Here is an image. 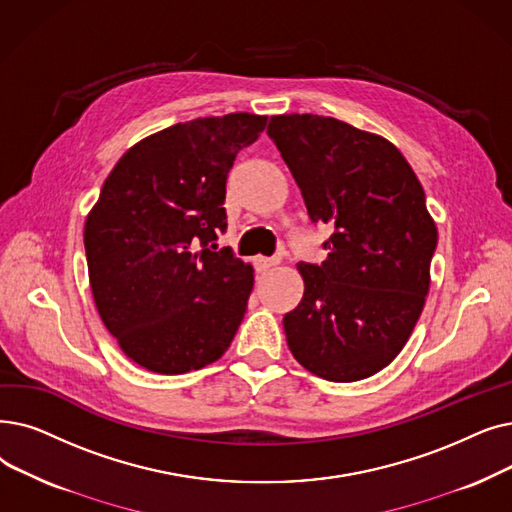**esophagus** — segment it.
Returning a JSON list of instances; mask_svg holds the SVG:
<instances>
[{
  "instance_id": "1",
  "label": "esophagus",
  "mask_w": 512,
  "mask_h": 512,
  "mask_svg": "<svg viewBox=\"0 0 512 512\" xmlns=\"http://www.w3.org/2000/svg\"><path fill=\"white\" fill-rule=\"evenodd\" d=\"M253 265H255V270L259 272V274H265V272H270L272 268H276L278 265V259L276 257H255L253 259Z\"/></svg>"
}]
</instances>
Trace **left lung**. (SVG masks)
I'll return each instance as SVG.
<instances>
[{"label":"left lung","mask_w":512,"mask_h":512,"mask_svg":"<svg viewBox=\"0 0 512 512\" xmlns=\"http://www.w3.org/2000/svg\"><path fill=\"white\" fill-rule=\"evenodd\" d=\"M268 136L328 224V257L297 263L305 291L284 316L295 360L332 383L368 379L402 351L425 307L437 228L416 173L389 140L320 115H276Z\"/></svg>","instance_id":"8db88e82"}]
</instances>
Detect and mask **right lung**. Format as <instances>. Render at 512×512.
Instances as JSON below:
<instances>
[{
    "label": "right lung",
    "mask_w": 512,
    "mask_h": 512,
    "mask_svg": "<svg viewBox=\"0 0 512 512\" xmlns=\"http://www.w3.org/2000/svg\"><path fill=\"white\" fill-rule=\"evenodd\" d=\"M268 117L232 113L171 125L131 146L85 221L98 314L138 366L184 374L226 353L247 311L253 268L217 249L236 154Z\"/></svg>",
    "instance_id": "1"
}]
</instances>
